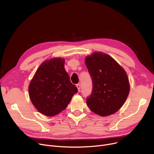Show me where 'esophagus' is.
Wrapping results in <instances>:
<instances>
[{
	"label": "esophagus",
	"instance_id": "1",
	"mask_svg": "<svg viewBox=\"0 0 154 154\" xmlns=\"http://www.w3.org/2000/svg\"><path fill=\"white\" fill-rule=\"evenodd\" d=\"M76 86H77V88H78V91L80 92V84H77L76 85Z\"/></svg>",
	"mask_w": 154,
	"mask_h": 154
}]
</instances>
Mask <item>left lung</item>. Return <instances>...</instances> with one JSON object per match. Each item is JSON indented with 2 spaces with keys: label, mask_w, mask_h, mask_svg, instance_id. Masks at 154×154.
Listing matches in <instances>:
<instances>
[{
  "label": "left lung",
  "mask_w": 154,
  "mask_h": 154,
  "mask_svg": "<svg viewBox=\"0 0 154 154\" xmlns=\"http://www.w3.org/2000/svg\"><path fill=\"white\" fill-rule=\"evenodd\" d=\"M92 81V91L86 99L92 112L105 117L114 114L125 102L130 91L124 69L106 54L95 52L85 59Z\"/></svg>",
  "instance_id": "1"
}]
</instances>
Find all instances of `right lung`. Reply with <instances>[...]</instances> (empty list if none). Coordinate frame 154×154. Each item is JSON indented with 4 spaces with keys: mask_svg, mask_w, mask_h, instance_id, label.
Here are the masks:
<instances>
[{
    "mask_svg": "<svg viewBox=\"0 0 154 154\" xmlns=\"http://www.w3.org/2000/svg\"><path fill=\"white\" fill-rule=\"evenodd\" d=\"M65 60L54 58L40 65L29 87V97L37 110L48 117L66 109L77 92L64 69Z\"/></svg>",
    "mask_w": 154,
    "mask_h": 154,
    "instance_id": "right-lung-1",
    "label": "right lung"
}]
</instances>
